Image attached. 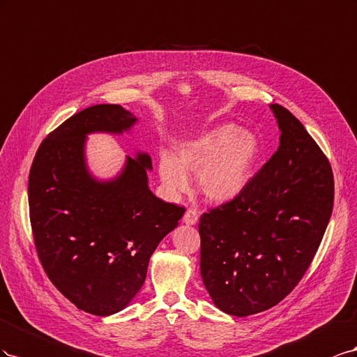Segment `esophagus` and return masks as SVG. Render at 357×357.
Segmentation results:
<instances>
[{
	"instance_id": "obj_1",
	"label": "esophagus",
	"mask_w": 357,
	"mask_h": 357,
	"mask_svg": "<svg viewBox=\"0 0 357 357\" xmlns=\"http://www.w3.org/2000/svg\"><path fill=\"white\" fill-rule=\"evenodd\" d=\"M184 222L187 226H196L197 221H199V213L196 209H187V212L184 213Z\"/></svg>"
}]
</instances>
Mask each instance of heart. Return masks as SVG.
I'll return each instance as SVG.
<instances>
[{
	"label": "heart",
	"instance_id": "obj_1",
	"mask_svg": "<svg viewBox=\"0 0 357 357\" xmlns=\"http://www.w3.org/2000/svg\"><path fill=\"white\" fill-rule=\"evenodd\" d=\"M260 155V142L248 130L220 124L176 142L175 157L161 154L158 173L170 192L188 188V173H197L202 195L212 203H230L250 184Z\"/></svg>",
	"mask_w": 357,
	"mask_h": 357
}]
</instances>
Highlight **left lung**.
I'll return each instance as SVG.
<instances>
[{
    "instance_id": "8db88e82",
    "label": "left lung",
    "mask_w": 357,
    "mask_h": 357,
    "mask_svg": "<svg viewBox=\"0 0 357 357\" xmlns=\"http://www.w3.org/2000/svg\"><path fill=\"white\" fill-rule=\"evenodd\" d=\"M280 146L242 195L203 213L200 273L213 305L247 317L296 287L328 227L333 175L302 122L280 105Z\"/></svg>"
}]
</instances>
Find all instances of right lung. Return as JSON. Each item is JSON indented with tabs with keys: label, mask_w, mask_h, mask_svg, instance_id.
Here are the masks:
<instances>
[{
	"label": "right lung",
	"mask_w": 357,
	"mask_h": 357,
	"mask_svg": "<svg viewBox=\"0 0 357 357\" xmlns=\"http://www.w3.org/2000/svg\"><path fill=\"white\" fill-rule=\"evenodd\" d=\"M137 121L119 105L80 110L42 142L29 170V220L43 269L71 303L100 317L133 301L152 252L185 212L149 190L148 152L127 155L114 178L89 170L88 136L130 133Z\"/></svg>",
	"instance_id": "add662e5"
}]
</instances>
